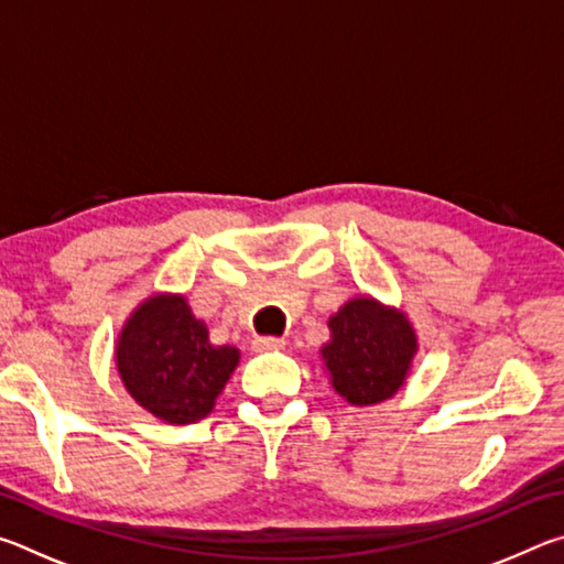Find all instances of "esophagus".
<instances>
[{"mask_svg":"<svg viewBox=\"0 0 564 564\" xmlns=\"http://www.w3.org/2000/svg\"><path fill=\"white\" fill-rule=\"evenodd\" d=\"M283 346H285L283 338H259V340H256V350H263V352L281 350Z\"/></svg>","mask_w":564,"mask_h":564,"instance_id":"1","label":"esophagus"}]
</instances>
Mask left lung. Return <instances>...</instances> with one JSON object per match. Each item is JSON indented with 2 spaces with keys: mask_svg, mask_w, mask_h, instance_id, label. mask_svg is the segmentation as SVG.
I'll use <instances>...</instances> for the list:
<instances>
[{
  "mask_svg": "<svg viewBox=\"0 0 564 564\" xmlns=\"http://www.w3.org/2000/svg\"><path fill=\"white\" fill-rule=\"evenodd\" d=\"M328 330L321 360L333 390L348 405H378L405 386L417 333L403 311L373 295H356L328 318Z\"/></svg>",
  "mask_w": 564,
  "mask_h": 564,
  "instance_id": "1",
  "label": "left lung"
}]
</instances>
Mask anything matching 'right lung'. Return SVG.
<instances>
[{"label":"right lung","mask_w":564,"mask_h":564,"mask_svg":"<svg viewBox=\"0 0 564 564\" xmlns=\"http://www.w3.org/2000/svg\"><path fill=\"white\" fill-rule=\"evenodd\" d=\"M238 360L241 350L208 340L206 323L181 293H151L113 343V366L127 393L171 425L212 413Z\"/></svg>","instance_id":"add662e5"}]
</instances>
